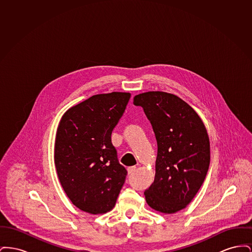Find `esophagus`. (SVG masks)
<instances>
[{"label":"esophagus","instance_id":"34e87169","mask_svg":"<svg viewBox=\"0 0 252 252\" xmlns=\"http://www.w3.org/2000/svg\"><path fill=\"white\" fill-rule=\"evenodd\" d=\"M136 171H137V168L135 167V166H132V167H129L127 169L128 175H133Z\"/></svg>","mask_w":252,"mask_h":252}]
</instances>
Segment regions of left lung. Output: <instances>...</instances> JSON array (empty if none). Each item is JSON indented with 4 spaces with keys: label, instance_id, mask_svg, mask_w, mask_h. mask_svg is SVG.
<instances>
[{
    "label": "left lung",
    "instance_id": "8db88e82",
    "mask_svg": "<svg viewBox=\"0 0 252 252\" xmlns=\"http://www.w3.org/2000/svg\"><path fill=\"white\" fill-rule=\"evenodd\" d=\"M155 133L158 153L154 182L145 190L147 204L159 213L186 208L200 189L210 165V140L203 122L185 101L164 92L134 97Z\"/></svg>",
    "mask_w": 252,
    "mask_h": 252
}]
</instances>
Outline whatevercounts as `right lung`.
<instances>
[{
    "label": "right lung",
    "instance_id": "obj_1",
    "mask_svg": "<svg viewBox=\"0 0 252 252\" xmlns=\"http://www.w3.org/2000/svg\"><path fill=\"white\" fill-rule=\"evenodd\" d=\"M131 94H96L61 117L55 142V165L72 203L92 215L113 209L126 177L117 158L111 133Z\"/></svg>",
    "mask_w": 252,
    "mask_h": 252
}]
</instances>
